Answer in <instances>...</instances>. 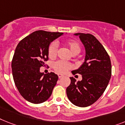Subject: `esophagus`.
<instances>
[{
    "instance_id": "obj_1",
    "label": "esophagus",
    "mask_w": 125,
    "mask_h": 125,
    "mask_svg": "<svg viewBox=\"0 0 125 125\" xmlns=\"http://www.w3.org/2000/svg\"><path fill=\"white\" fill-rule=\"evenodd\" d=\"M64 76L62 75H61V74H58V77L59 78V79H61V78H62V77H63Z\"/></svg>"
}]
</instances>
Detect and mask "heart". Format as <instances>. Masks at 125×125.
Wrapping results in <instances>:
<instances>
[{
    "instance_id": "b5f03b06",
    "label": "heart",
    "mask_w": 125,
    "mask_h": 125,
    "mask_svg": "<svg viewBox=\"0 0 125 125\" xmlns=\"http://www.w3.org/2000/svg\"><path fill=\"white\" fill-rule=\"evenodd\" d=\"M64 43L65 45L70 49L71 52L73 55L78 54L81 50V46L80 43L75 40H67ZM57 50H58L57 43L55 42L50 43L48 48V54L49 57L50 58L55 57L57 53ZM53 68L55 72L59 73H64L68 70L72 68V65L64 61H57L53 63Z\"/></svg>"
}]
</instances>
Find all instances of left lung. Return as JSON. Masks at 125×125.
Returning <instances> with one entry per match:
<instances>
[{"instance_id": "obj_1", "label": "left lung", "mask_w": 125, "mask_h": 125, "mask_svg": "<svg viewBox=\"0 0 125 125\" xmlns=\"http://www.w3.org/2000/svg\"><path fill=\"white\" fill-rule=\"evenodd\" d=\"M85 48L83 64L72 73L82 75V80L76 82L70 77L66 89L67 96L75 105L85 107L98 100L107 88L112 74L110 57L103 45L91 34L76 33Z\"/></svg>"}]
</instances>
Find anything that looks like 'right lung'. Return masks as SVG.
<instances>
[{
	"label": "right lung",
	"instance_id": "add662e5",
	"mask_svg": "<svg viewBox=\"0 0 125 125\" xmlns=\"http://www.w3.org/2000/svg\"><path fill=\"white\" fill-rule=\"evenodd\" d=\"M63 34L59 32L37 31L21 40L16 46L11 68L13 80L23 98L32 104L48 100L56 85L58 76L53 72H40L48 60L50 43Z\"/></svg>",
	"mask_w": 125,
	"mask_h": 125
}]
</instances>
